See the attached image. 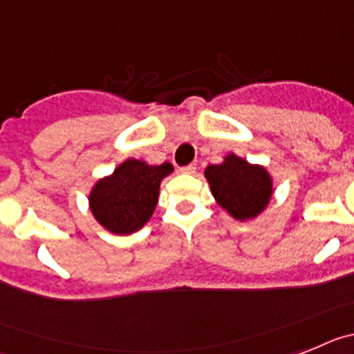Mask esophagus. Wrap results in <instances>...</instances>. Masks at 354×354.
<instances>
[{"label": "esophagus", "instance_id": "34e87169", "mask_svg": "<svg viewBox=\"0 0 354 354\" xmlns=\"http://www.w3.org/2000/svg\"><path fill=\"white\" fill-rule=\"evenodd\" d=\"M181 173L183 174H196V165H185V167H181Z\"/></svg>", "mask_w": 354, "mask_h": 354}]
</instances>
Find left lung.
I'll use <instances>...</instances> for the list:
<instances>
[{
    "label": "left lung",
    "instance_id": "left-lung-1",
    "mask_svg": "<svg viewBox=\"0 0 354 354\" xmlns=\"http://www.w3.org/2000/svg\"><path fill=\"white\" fill-rule=\"evenodd\" d=\"M215 203L235 221H253L269 207L274 183L263 165L250 164L235 153H228L217 165L205 169Z\"/></svg>",
    "mask_w": 354,
    "mask_h": 354
}]
</instances>
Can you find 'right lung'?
<instances>
[{
  "instance_id": "add662e5",
  "label": "right lung",
  "mask_w": 354,
  "mask_h": 354,
  "mask_svg": "<svg viewBox=\"0 0 354 354\" xmlns=\"http://www.w3.org/2000/svg\"><path fill=\"white\" fill-rule=\"evenodd\" d=\"M173 164L151 165L126 158L92 185L88 208L101 228L113 235H131L151 219L160 194V183L173 173Z\"/></svg>"
}]
</instances>
